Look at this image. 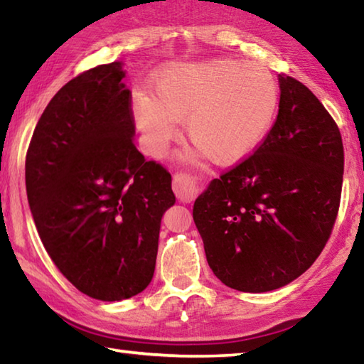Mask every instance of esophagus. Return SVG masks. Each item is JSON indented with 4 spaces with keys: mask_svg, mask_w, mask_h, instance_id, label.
<instances>
[{
    "mask_svg": "<svg viewBox=\"0 0 364 364\" xmlns=\"http://www.w3.org/2000/svg\"><path fill=\"white\" fill-rule=\"evenodd\" d=\"M173 191L178 200L189 204V202H193L197 196L196 180L186 173H176L173 176Z\"/></svg>",
    "mask_w": 364,
    "mask_h": 364,
    "instance_id": "esophagus-1",
    "label": "esophagus"
}]
</instances>
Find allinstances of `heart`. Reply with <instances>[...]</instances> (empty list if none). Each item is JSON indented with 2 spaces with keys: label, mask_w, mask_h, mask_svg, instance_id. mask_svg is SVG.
Masks as SVG:
<instances>
[{
  "label": "heart",
  "mask_w": 364,
  "mask_h": 364,
  "mask_svg": "<svg viewBox=\"0 0 364 364\" xmlns=\"http://www.w3.org/2000/svg\"><path fill=\"white\" fill-rule=\"evenodd\" d=\"M279 88L268 69L232 59L173 64L139 91L133 115L144 144L160 154L178 133L218 165H231L254 152L273 125Z\"/></svg>",
  "instance_id": "b5f03b06"
}]
</instances>
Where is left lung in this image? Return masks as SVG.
<instances>
[{
	"mask_svg": "<svg viewBox=\"0 0 364 364\" xmlns=\"http://www.w3.org/2000/svg\"><path fill=\"white\" fill-rule=\"evenodd\" d=\"M279 112L260 147L194 202L213 274L268 292L311 267L331 236L343 180L341 132L304 83L281 75Z\"/></svg>",
	"mask_w": 364,
	"mask_h": 364,
	"instance_id": "obj_1",
	"label": "left lung"
}]
</instances>
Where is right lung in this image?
Masks as SVG:
<instances>
[{"instance_id":"right-lung-1","label":"right lung","mask_w":364,"mask_h":364,"mask_svg":"<svg viewBox=\"0 0 364 364\" xmlns=\"http://www.w3.org/2000/svg\"><path fill=\"white\" fill-rule=\"evenodd\" d=\"M125 73L115 60L65 83L36 123L26 159L43 245L80 292L102 301L149 286L160 221L175 204L168 171L133 143Z\"/></svg>"}]
</instances>
